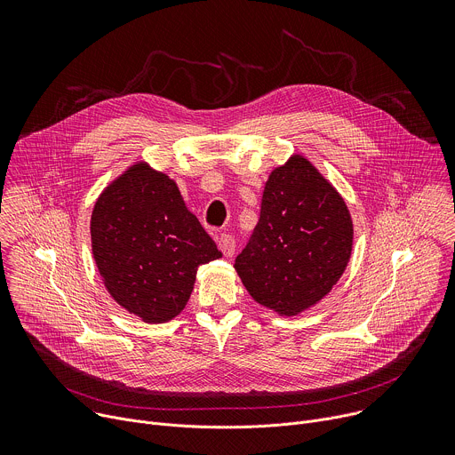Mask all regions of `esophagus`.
Masks as SVG:
<instances>
[{
	"mask_svg": "<svg viewBox=\"0 0 455 455\" xmlns=\"http://www.w3.org/2000/svg\"><path fill=\"white\" fill-rule=\"evenodd\" d=\"M218 246H220V250L223 251L225 257H232L234 251H235V241L230 234H221L218 237Z\"/></svg>",
	"mask_w": 455,
	"mask_h": 455,
	"instance_id": "1",
	"label": "esophagus"
}]
</instances>
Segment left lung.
<instances>
[{
	"instance_id": "1",
	"label": "left lung",
	"mask_w": 455,
	"mask_h": 455,
	"mask_svg": "<svg viewBox=\"0 0 455 455\" xmlns=\"http://www.w3.org/2000/svg\"><path fill=\"white\" fill-rule=\"evenodd\" d=\"M353 250V220L340 192L302 155L275 167L261 214L234 268L255 302L295 316L326 297Z\"/></svg>"
}]
</instances>
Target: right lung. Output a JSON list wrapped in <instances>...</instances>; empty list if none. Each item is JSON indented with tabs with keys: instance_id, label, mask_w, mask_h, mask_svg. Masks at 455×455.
Segmentation results:
<instances>
[{
	"instance_id": "1",
	"label": "right lung",
	"mask_w": 455,
	"mask_h": 455,
	"mask_svg": "<svg viewBox=\"0 0 455 455\" xmlns=\"http://www.w3.org/2000/svg\"><path fill=\"white\" fill-rule=\"evenodd\" d=\"M92 251L113 300L148 323L178 316L202 265L221 257L172 178L148 162L104 187L90 221Z\"/></svg>"
}]
</instances>
